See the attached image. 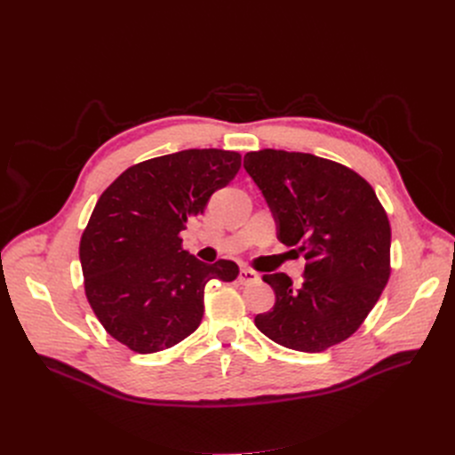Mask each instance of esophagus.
I'll return each instance as SVG.
<instances>
[{"mask_svg":"<svg viewBox=\"0 0 455 455\" xmlns=\"http://www.w3.org/2000/svg\"><path fill=\"white\" fill-rule=\"evenodd\" d=\"M237 280H240L242 283H254V282L259 280V276H258L256 271H252V269H249V267H242V269H240V276H237Z\"/></svg>","mask_w":455,"mask_h":455,"instance_id":"34e87169","label":"esophagus"}]
</instances>
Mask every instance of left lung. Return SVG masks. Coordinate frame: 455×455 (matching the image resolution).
I'll list each match as a JSON object with an SVG mask.
<instances>
[{
  "label": "left lung",
  "instance_id": "1",
  "mask_svg": "<svg viewBox=\"0 0 455 455\" xmlns=\"http://www.w3.org/2000/svg\"><path fill=\"white\" fill-rule=\"evenodd\" d=\"M245 172L276 223V237L304 254V280L264 275L275 306L254 317L275 343L323 352L362 326L391 267V227L371 184L348 167L307 153H247Z\"/></svg>",
  "mask_w": 455,
  "mask_h": 455
}]
</instances>
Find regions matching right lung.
Listing matches in <instances>:
<instances>
[{"label":"right lung","instance_id":"right-lung-1","mask_svg":"<svg viewBox=\"0 0 455 455\" xmlns=\"http://www.w3.org/2000/svg\"><path fill=\"white\" fill-rule=\"evenodd\" d=\"M242 167L221 149H186L140 162L101 194L83 232L86 299L110 336L138 354L170 348L201 324L204 285L232 282L230 259L204 264L180 232Z\"/></svg>","mask_w":455,"mask_h":455}]
</instances>
